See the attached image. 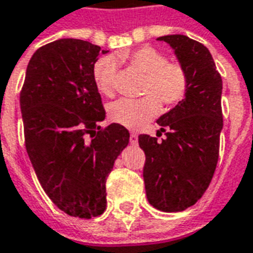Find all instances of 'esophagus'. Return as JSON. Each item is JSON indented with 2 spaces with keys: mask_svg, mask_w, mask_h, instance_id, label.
Returning a JSON list of instances; mask_svg holds the SVG:
<instances>
[{
  "mask_svg": "<svg viewBox=\"0 0 253 253\" xmlns=\"http://www.w3.org/2000/svg\"><path fill=\"white\" fill-rule=\"evenodd\" d=\"M137 142H138V135L135 134V132H131V134H130V143L135 145Z\"/></svg>",
  "mask_w": 253,
  "mask_h": 253,
  "instance_id": "34e87169",
  "label": "esophagus"
}]
</instances>
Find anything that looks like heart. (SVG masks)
Listing matches in <instances>:
<instances>
[{
    "label": "heart",
    "mask_w": 253,
    "mask_h": 253,
    "mask_svg": "<svg viewBox=\"0 0 253 253\" xmlns=\"http://www.w3.org/2000/svg\"><path fill=\"white\" fill-rule=\"evenodd\" d=\"M116 57L127 61L146 74L141 99H119L108 105V116L114 123L138 128L159 112V101L175 105L186 97L188 76L179 62H169L163 52L150 46L131 51H121ZM116 74V61L112 57L99 59L93 66V81L100 93L111 94Z\"/></svg>",
    "instance_id": "heart-1"
}]
</instances>
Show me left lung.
<instances>
[{
    "label": "left lung",
    "instance_id": "8db88e82",
    "mask_svg": "<svg viewBox=\"0 0 253 253\" xmlns=\"http://www.w3.org/2000/svg\"><path fill=\"white\" fill-rule=\"evenodd\" d=\"M188 76L184 99L157 119L163 141L141 134L146 156L143 180L149 203L165 212L183 211L205 194L217 167L222 131V78L209 48L184 35L160 36Z\"/></svg>",
    "mask_w": 253,
    "mask_h": 253
}]
</instances>
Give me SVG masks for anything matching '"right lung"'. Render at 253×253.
<instances>
[{"label":"right lung","instance_id":"obj_1","mask_svg":"<svg viewBox=\"0 0 253 253\" xmlns=\"http://www.w3.org/2000/svg\"><path fill=\"white\" fill-rule=\"evenodd\" d=\"M105 52L80 39L51 42L30 59L20 93L25 148L41 186L58 209L86 219L104 212L105 180L130 139L118 123L99 126L105 111L93 66Z\"/></svg>","mask_w":253,"mask_h":253}]
</instances>
